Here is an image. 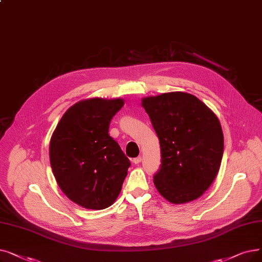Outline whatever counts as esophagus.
<instances>
[{
  "mask_svg": "<svg viewBox=\"0 0 262 262\" xmlns=\"http://www.w3.org/2000/svg\"><path fill=\"white\" fill-rule=\"evenodd\" d=\"M141 161H142V157H141V156H137V157H135V158L133 159V162H134L135 164H140Z\"/></svg>",
  "mask_w": 262,
  "mask_h": 262,
  "instance_id": "1",
  "label": "esophagus"
}]
</instances>
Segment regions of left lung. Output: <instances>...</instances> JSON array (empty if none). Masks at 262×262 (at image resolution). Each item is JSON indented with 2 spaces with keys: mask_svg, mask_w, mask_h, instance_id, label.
Listing matches in <instances>:
<instances>
[{
  "mask_svg": "<svg viewBox=\"0 0 262 262\" xmlns=\"http://www.w3.org/2000/svg\"><path fill=\"white\" fill-rule=\"evenodd\" d=\"M161 143L154 184L164 198L185 203L206 191L221 167L224 135L215 113L196 96L171 92L142 99Z\"/></svg>",
  "mask_w": 262,
  "mask_h": 262,
  "instance_id": "8db88e82",
  "label": "left lung"
}]
</instances>
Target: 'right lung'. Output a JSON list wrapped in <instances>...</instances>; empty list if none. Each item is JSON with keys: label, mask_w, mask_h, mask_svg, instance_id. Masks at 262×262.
<instances>
[{"label": "right lung", "mask_w": 262, "mask_h": 262, "mask_svg": "<svg viewBox=\"0 0 262 262\" xmlns=\"http://www.w3.org/2000/svg\"><path fill=\"white\" fill-rule=\"evenodd\" d=\"M123 99L92 98L68 109L49 147L54 178L64 194L85 209L103 210L116 201L130 166L109 125Z\"/></svg>", "instance_id": "add662e5"}]
</instances>
